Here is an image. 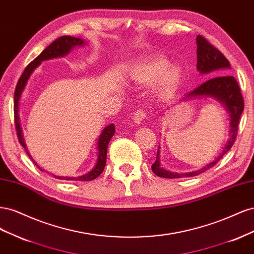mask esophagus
<instances>
[{
    "mask_svg": "<svg viewBox=\"0 0 254 254\" xmlns=\"http://www.w3.org/2000/svg\"><path fill=\"white\" fill-rule=\"evenodd\" d=\"M145 118H146V113H145L144 111H142V110L136 111V112L133 114V117H132V119H133V122L135 123L136 125L141 124L142 121H143Z\"/></svg>",
    "mask_w": 254,
    "mask_h": 254,
    "instance_id": "obj_1",
    "label": "esophagus"
}]
</instances>
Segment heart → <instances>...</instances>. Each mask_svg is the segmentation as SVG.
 <instances>
[{"mask_svg": "<svg viewBox=\"0 0 254 254\" xmlns=\"http://www.w3.org/2000/svg\"><path fill=\"white\" fill-rule=\"evenodd\" d=\"M129 78L140 86H149L156 82L152 96L158 102H165L180 89L184 72L180 66L172 65L165 56L155 55L134 64L129 72Z\"/></svg>", "mask_w": 254, "mask_h": 254, "instance_id": "b5f03b06", "label": "heart"}]
</instances>
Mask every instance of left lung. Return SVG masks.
Instances as JSON below:
<instances>
[{
	"mask_svg": "<svg viewBox=\"0 0 254 254\" xmlns=\"http://www.w3.org/2000/svg\"><path fill=\"white\" fill-rule=\"evenodd\" d=\"M196 42L197 70L200 72V74H210V76H214V77L207 79L205 82L200 84V86L182 96V98L179 99V102L186 101V99L189 98L209 97L213 98L214 101H216L220 105L224 106L230 117L229 139L226 145L222 147L219 156H217V158L213 160L212 162L207 163L197 171L182 174L173 173L162 167L160 159L161 148L159 146L157 151V159L155 163L151 165V170L157 176L162 177V178L173 179L182 178V177H194L200 175L209 170V168L213 167L233 146L238 130V123H240L241 115L244 111V99L241 93L240 86H238V83L233 76L229 75V70L231 68V65H230L228 59L217 49H215L213 45H211V43H209V41L205 38L197 36Z\"/></svg>",
	"mask_w": 254,
	"mask_h": 254,
	"instance_id": "obj_1",
	"label": "left lung"
}]
</instances>
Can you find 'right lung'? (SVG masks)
Returning <instances> with one entry per match:
<instances>
[{"label": "right lung", "mask_w": 254, "mask_h": 254, "mask_svg": "<svg viewBox=\"0 0 254 254\" xmlns=\"http://www.w3.org/2000/svg\"><path fill=\"white\" fill-rule=\"evenodd\" d=\"M88 43L80 39V38H76V37H71V36H63L58 38L53 43H51L49 47L45 49L39 56H38L34 61H32L26 67L24 72L21 75V77L17 83L16 91H14V122H16V129H17V133L19 137V142L20 144L24 147L26 150V153L28 157L32 159L33 162L39 167L40 171H43L42 168L38 165L33 157L30 156V153L27 149V146L24 140V135H23V129L21 127V120H20V114H19V105H20V99L22 96L23 91H24L27 81L32 76L33 72L36 70V68L41 64L42 61L45 60H50L54 58H60V57H64L67 54H70L73 49L76 47H84ZM115 133V128L114 124H110L108 126H106L103 130L101 134H99L98 139H97V158H96V162L94 167L92 168L90 172L87 174H84L82 176L78 177H63V176H56L53 175L55 178L60 179V180H71V181H91L94 180L95 178L101 175L104 171L105 165H106V159H107V149H108V144L111 140V137ZM45 172V171H44Z\"/></svg>", "instance_id": "obj_1"}]
</instances>
